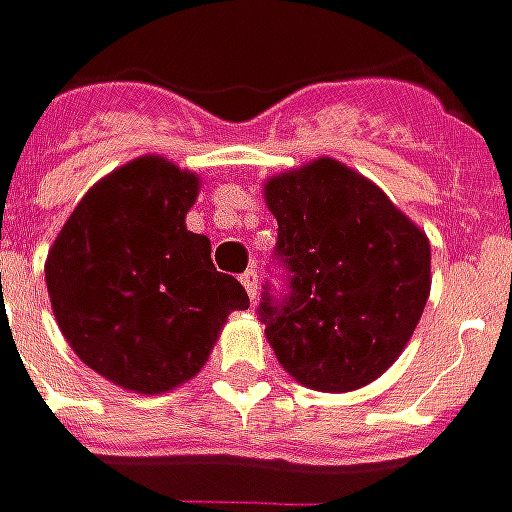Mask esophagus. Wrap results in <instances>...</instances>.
Segmentation results:
<instances>
[{
  "mask_svg": "<svg viewBox=\"0 0 512 512\" xmlns=\"http://www.w3.org/2000/svg\"><path fill=\"white\" fill-rule=\"evenodd\" d=\"M241 283H243V288H246V294H249V300H255L257 297V269L243 271Z\"/></svg>",
  "mask_w": 512,
  "mask_h": 512,
  "instance_id": "1",
  "label": "esophagus"
}]
</instances>
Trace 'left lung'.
Listing matches in <instances>:
<instances>
[{
	"label": "left lung",
	"mask_w": 512,
	"mask_h": 512,
	"mask_svg": "<svg viewBox=\"0 0 512 512\" xmlns=\"http://www.w3.org/2000/svg\"><path fill=\"white\" fill-rule=\"evenodd\" d=\"M266 204L288 277V294L266 285L257 308L274 356L319 392L370 384L401 356L429 300L426 232L328 156L269 179Z\"/></svg>",
	"instance_id": "left-lung-1"
}]
</instances>
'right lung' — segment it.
I'll return each mask as SVG.
<instances>
[{
	"label": "right lung",
	"mask_w": 512,
	"mask_h": 512,
	"mask_svg": "<svg viewBox=\"0 0 512 512\" xmlns=\"http://www.w3.org/2000/svg\"><path fill=\"white\" fill-rule=\"evenodd\" d=\"M198 176L139 156L81 198L47 255L52 314L83 364L111 384L156 395L207 364L243 285L215 271L210 238L184 215Z\"/></svg>",
	"instance_id": "obj_1"
}]
</instances>
